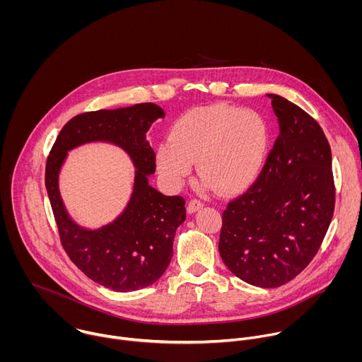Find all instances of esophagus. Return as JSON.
<instances>
[{
    "instance_id": "34e87169",
    "label": "esophagus",
    "mask_w": 362,
    "mask_h": 362,
    "mask_svg": "<svg viewBox=\"0 0 362 362\" xmlns=\"http://www.w3.org/2000/svg\"><path fill=\"white\" fill-rule=\"evenodd\" d=\"M200 208H203V202L199 200V199H190V202L187 203V212L189 214H194Z\"/></svg>"
}]
</instances>
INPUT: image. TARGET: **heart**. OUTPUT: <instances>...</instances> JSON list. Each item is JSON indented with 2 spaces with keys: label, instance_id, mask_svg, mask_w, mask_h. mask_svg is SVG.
<instances>
[{
  "label": "heart",
  "instance_id": "heart-1",
  "mask_svg": "<svg viewBox=\"0 0 362 362\" xmlns=\"http://www.w3.org/2000/svg\"><path fill=\"white\" fill-rule=\"evenodd\" d=\"M269 143L265 120L256 112L211 105L186 112L170 129L156 153L163 180L177 187L197 160L204 187L232 193L259 173Z\"/></svg>",
  "mask_w": 362,
  "mask_h": 362
}]
</instances>
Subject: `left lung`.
<instances>
[{
  "label": "left lung",
  "instance_id": "1",
  "mask_svg": "<svg viewBox=\"0 0 362 362\" xmlns=\"http://www.w3.org/2000/svg\"><path fill=\"white\" fill-rule=\"evenodd\" d=\"M279 133L265 166L222 215L219 253L239 279L278 288L314 259L335 208L329 143L318 122L268 94Z\"/></svg>",
  "mask_w": 362,
  "mask_h": 362
}]
</instances>
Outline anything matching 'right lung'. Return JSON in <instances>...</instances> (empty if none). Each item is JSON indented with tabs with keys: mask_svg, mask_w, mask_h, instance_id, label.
I'll return each mask as SVG.
<instances>
[{
	"mask_svg": "<svg viewBox=\"0 0 362 362\" xmlns=\"http://www.w3.org/2000/svg\"><path fill=\"white\" fill-rule=\"evenodd\" d=\"M163 117L165 112L153 103L78 115L64 124L47 158L45 187L66 253L86 276L116 292L146 288L163 275L173 256L176 229L186 219L185 199L165 196L147 180L156 170V154L146 133L154 120ZM88 141L120 145L138 169L125 212L95 231L83 230L69 219L58 192L66 151Z\"/></svg>",
	"mask_w": 362,
	"mask_h": 362,
	"instance_id": "obj_1",
	"label": "right lung"
}]
</instances>
